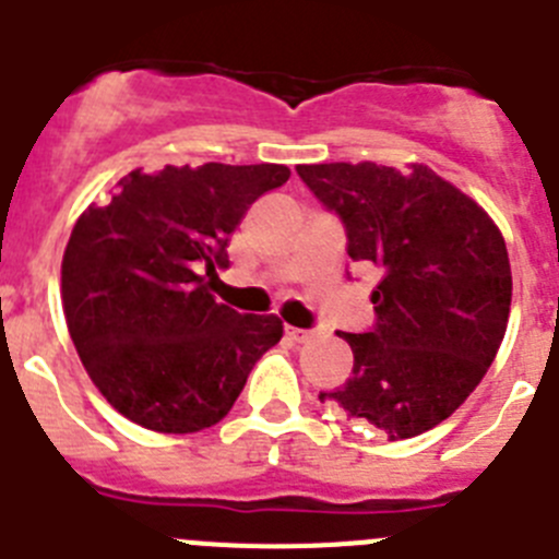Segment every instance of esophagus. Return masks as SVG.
I'll list each match as a JSON object with an SVG mask.
<instances>
[{"label": "esophagus", "instance_id": "1", "mask_svg": "<svg viewBox=\"0 0 559 559\" xmlns=\"http://www.w3.org/2000/svg\"><path fill=\"white\" fill-rule=\"evenodd\" d=\"M286 336L295 338V342H309L311 336H314V331H309V328H295V325H286Z\"/></svg>", "mask_w": 559, "mask_h": 559}]
</instances>
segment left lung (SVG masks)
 Instances as JSON below:
<instances>
[{
    "mask_svg": "<svg viewBox=\"0 0 559 559\" xmlns=\"http://www.w3.org/2000/svg\"><path fill=\"white\" fill-rule=\"evenodd\" d=\"M317 201L342 221L353 262L380 270L374 325L338 336L353 374L322 391L389 441L455 414L504 338L513 275L483 206L425 165H297Z\"/></svg>",
    "mask_w": 559,
    "mask_h": 559,
    "instance_id": "obj_1",
    "label": "left lung"
}]
</instances>
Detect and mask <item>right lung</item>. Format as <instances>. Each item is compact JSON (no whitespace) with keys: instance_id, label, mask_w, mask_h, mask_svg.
I'll list each match as a JSON object with an SVG mask.
<instances>
[{"instance_id":"right-lung-1","label":"right lung","mask_w":559,"mask_h":559,"mask_svg":"<svg viewBox=\"0 0 559 559\" xmlns=\"http://www.w3.org/2000/svg\"><path fill=\"white\" fill-rule=\"evenodd\" d=\"M286 179V165L138 168L76 221L62 255L68 333L134 425L176 436L217 425L281 342L278 317L239 314L209 284L228 267V237L250 203Z\"/></svg>"}]
</instances>
